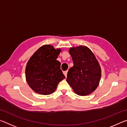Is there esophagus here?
<instances>
[{
  "label": "esophagus",
  "instance_id": "obj_1",
  "mask_svg": "<svg viewBox=\"0 0 127 127\" xmlns=\"http://www.w3.org/2000/svg\"><path fill=\"white\" fill-rule=\"evenodd\" d=\"M67 72H68L67 70H66V71H64V72H63V73H64V75H65V77H66V76H67Z\"/></svg>",
  "mask_w": 127,
  "mask_h": 127
}]
</instances>
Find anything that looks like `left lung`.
I'll return each mask as SVG.
<instances>
[{"label":"left lung","instance_id":"obj_1","mask_svg":"<svg viewBox=\"0 0 127 127\" xmlns=\"http://www.w3.org/2000/svg\"><path fill=\"white\" fill-rule=\"evenodd\" d=\"M69 53L74 65L68 70L66 82L78 95H90L99 85L101 76L99 63L87 46L72 47Z\"/></svg>","mask_w":127,"mask_h":127}]
</instances>
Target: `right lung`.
I'll use <instances>...</instances> for the list:
<instances>
[{"instance_id": "1", "label": "right lung", "mask_w": 127, "mask_h": 127, "mask_svg": "<svg viewBox=\"0 0 127 127\" xmlns=\"http://www.w3.org/2000/svg\"><path fill=\"white\" fill-rule=\"evenodd\" d=\"M62 50L44 45L36 50L26 66V79L32 90L43 95L53 94L59 82L65 78L57 61Z\"/></svg>"}]
</instances>
